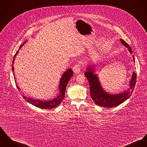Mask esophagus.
Instances as JSON below:
<instances>
[{
  "label": "esophagus",
  "instance_id": "1",
  "mask_svg": "<svg viewBox=\"0 0 147 147\" xmlns=\"http://www.w3.org/2000/svg\"><path fill=\"white\" fill-rule=\"evenodd\" d=\"M73 71L75 74H78L80 72L81 70V66L79 63H76L74 67H73Z\"/></svg>",
  "mask_w": 147,
  "mask_h": 147
}]
</instances>
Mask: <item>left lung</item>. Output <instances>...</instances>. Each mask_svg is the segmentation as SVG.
Here are the masks:
<instances>
[{
	"instance_id": "8db88e82",
	"label": "left lung",
	"mask_w": 147,
	"mask_h": 147,
	"mask_svg": "<svg viewBox=\"0 0 147 147\" xmlns=\"http://www.w3.org/2000/svg\"><path fill=\"white\" fill-rule=\"evenodd\" d=\"M120 41L125 47L128 49L130 53H132L131 49L127 43L123 39H120ZM133 57L134 62H135L134 56H133ZM94 67V66L93 67H87L85 75L89 82L91 97L97 105L102 107L113 108L121 104L131 96L137 80V74L134 72H133L130 80V88L127 91L120 94H110L105 91L101 87L97 75L94 73L95 69Z\"/></svg>"
}]
</instances>
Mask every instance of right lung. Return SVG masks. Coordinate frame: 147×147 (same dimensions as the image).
Listing matches in <instances>:
<instances>
[{"label": "right lung", "mask_w": 147, "mask_h": 147, "mask_svg": "<svg viewBox=\"0 0 147 147\" xmlns=\"http://www.w3.org/2000/svg\"><path fill=\"white\" fill-rule=\"evenodd\" d=\"M26 43V41L23 43V45H21L20 46L19 48V49H20V48L23 46V45ZM19 52V50H18L16 52V53L15 54L13 60L12 62V71H13V75L14 76V66H13V64L14 62V60H15V57L16 56V55L18 54ZM73 76V71L72 70V69H67L65 73L62 75L60 81H59V95L56 98H54L53 100H51L49 101H43V100H35L32 98H28V97H26L24 96H23V98H24V100L28 102L30 104H32L33 105L37 107V108H41V109H52V108H56L57 107L58 105H59L61 102L62 101V100L64 99L65 98V90L67 86V85L68 84V82L69 81V80ZM15 76H14V80H15ZM15 82L16 83V81L15 80ZM17 85V88L20 90V88L18 86V85Z\"/></svg>", "instance_id": "right-lung-1"}]
</instances>
